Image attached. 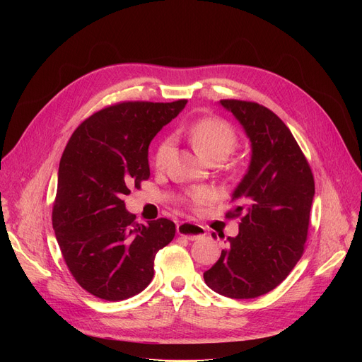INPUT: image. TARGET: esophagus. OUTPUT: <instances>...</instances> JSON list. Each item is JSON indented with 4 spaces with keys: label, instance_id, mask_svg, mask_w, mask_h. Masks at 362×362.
<instances>
[{
    "label": "esophagus",
    "instance_id": "1",
    "mask_svg": "<svg viewBox=\"0 0 362 362\" xmlns=\"http://www.w3.org/2000/svg\"><path fill=\"white\" fill-rule=\"evenodd\" d=\"M177 233L187 238L189 240H195L205 236V227L189 221H182L177 224Z\"/></svg>",
    "mask_w": 362,
    "mask_h": 362
}]
</instances>
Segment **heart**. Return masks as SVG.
<instances>
[{
  "instance_id": "1",
  "label": "heart",
  "mask_w": 362,
  "mask_h": 362,
  "mask_svg": "<svg viewBox=\"0 0 362 362\" xmlns=\"http://www.w3.org/2000/svg\"><path fill=\"white\" fill-rule=\"evenodd\" d=\"M187 136L197 154L204 160L210 161L214 158L226 160L229 157L238 145V136L235 129L224 120L220 119H204L194 123L187 129ZM171 148V139L164 138L154 154V164L161 167L168 157ZM210 191L206 189H195L189 194V201L194 205H201L210 199Z\"/></svg>"
}]
</instances>
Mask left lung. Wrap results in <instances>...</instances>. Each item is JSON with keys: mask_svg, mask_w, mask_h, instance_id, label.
Returning a JSON list of instances; mask_svg holds the SVG:
<instances>
[{"mask_svg": "<svg viewBox=\"0 0 362 362\" xmlns=\"http://www.w3.org/2000/svg\"><path fill=\"white\" fill-rule=\"evenodd\" d=\"M220 105L243 127L251 161L232 194L229 216L242 217L239 233L227 238L204 280L223 296L250 299L279 286L302 257L314 177L289 127L272 110L238 100H221Z\"/></svg>", "mask_w": 362, "mask_h": 362, "instance_id": "1", "label": "left lung"}]
</instances>
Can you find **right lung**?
I'll return each instance as SVG.
<instances>
[{"label": "right lung", "instance_id": "add662e5", "mask_svg": "<svg viewBox=\"0 0 362 362\" xmlns=\"http://www.w3.org/2000/svg\"><path fill=\"white\" fill-rule=\"evenodd\" d=\"M186 103L107 107L74 130L63 152L52 227L70 273L93 296L123 300L142 292L157 252L175 238L173 221L139 224L123 198L149 177V144Z\"/></svg>", "mask_w": 362, "mask_h": 362}]
</instances>
